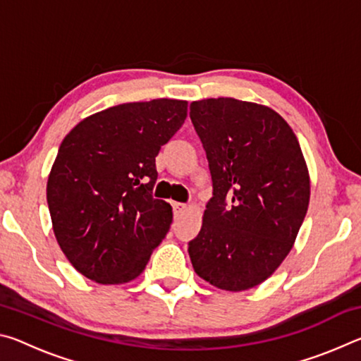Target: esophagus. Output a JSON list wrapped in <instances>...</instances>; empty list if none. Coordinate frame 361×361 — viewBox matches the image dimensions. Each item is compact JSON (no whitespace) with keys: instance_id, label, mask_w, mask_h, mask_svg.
<instances>
[{"instance_id":"34e87169","label":"esophagus","mask_w":361,"mask_h":361,"mask_svg":"<svg viewBox=\"0 0 361 361\" xmlns=\"http://www.w3.org/2000/svg\"><path fill=\"white\" fill-rule=\"evenodd\" d=\"M172 207H173V215L178 218V216H181L183 213H185L186 210H188V205L186 204H180V202H173L172 204Z\"/></svg>"}]
</instances>
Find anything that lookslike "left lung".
I'll return each instance as SVG.
<instances>
[{"label": "left lung", "instance_id": "8db88e82", "mask_svg": "<svg viewBox=\"0 0 361 361\" xmlns=\"http://www.w3.org/2000/svg\"><path fill=\"white\" fill-rule=\"evenodd\" d=\"M189 109L213 181L189 242L192 267L219 290H250L291 252L309 207L307 164L288 122L269 106L219 97Z\"/></svg>", "mask_w": 361, "mask_h": 361}]
</instances>
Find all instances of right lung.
<instances>
[{
    "instance_id": "add662e5",
    "label": "right lung",
    "mask_w": 361,
    "mask_h": 361,
    "mask_svg": "<svg viewBox=\"0 0 361 361\" xmlns=\"http://www.w3.org/2000/svg\"><path fill=\"white\" fill-rule=\"evenodd\" d=\"M188 102L122 103L82 119L63 138L47 178L52 229L84 277L119 285L145 271L172 224L151 195L156 156L180 129Z\"/></svg>"
}]
</instances>
